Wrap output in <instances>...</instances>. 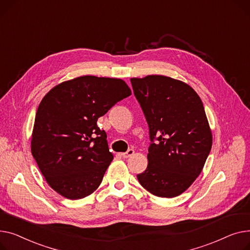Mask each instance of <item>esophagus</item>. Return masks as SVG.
Wrapping results in <instances>:
<instances>
[{
  "mask_svg": "<svg viewBox=\"0 0 250 250\" xmlns=\"http://www.w3.org/2000/svg\"><path fill=\"white\" fill-rule=\"evenodd\" d=\"M133 154H134V149H128L126 152H123L121 155H122V157H124V158H128V157L132 156Z\"/></svg>",
  "mask_w": 250,
  "mask_h": 250,
  "instance_id": "34e87169",
  "label": "esophagus"
}]
</instances>
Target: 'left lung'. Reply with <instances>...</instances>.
<instances>
[{
    "instance_id": "8db88e82",
    "label": "left lung",
    "mask_w": 250,
    "mask_h": 250,
    "mask_svg": "<svg viewBox=\"0 0 250 250\" xmlns=\"http://www.w3.org/2000/svg\"><path fill=\"white\" fill-rule=\"evenodd\" d=\"M149 127L148 165L140 185L161 198L183 194L201 173L212 147L203 103L186 83L165 76L130 79Z\"/></svg>"
}]
</instances>
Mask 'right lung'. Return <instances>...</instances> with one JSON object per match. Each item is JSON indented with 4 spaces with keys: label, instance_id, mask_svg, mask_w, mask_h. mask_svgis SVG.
<instances>
[{
    "label": "right lung",
    "instance_id": "1",
    "mask_svg": "<svg viewBox=\"0 0 250 250\" xmlns=\"http://www.w3.org/2000/svg\"><path fill=\"white\" fill-rule=\"evenodd\" d=\"M130 95L120 79L83 76L44 96L35 116L31 152L55 192L78 200L99 188L113 154L97 121Z\"/></svg>",
    "mask_w": 250,
    "mask_h": 250
}]
</instances>
